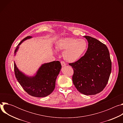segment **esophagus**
Returning a JSON list of instances; mask_svg holds the SVG:
<instances>
[{
    "mask_svg": "<svg viewBox=\"0 0 123 123\" xmlns=\"http://www.w3.org/2000/svg\"><path fill=\"white\" fill-rule=\"evenodd\" d=\"M61 65L62 67H64V66H65L66 65V64L64 62V61H61Z\"/></svg>",
    "mask_w": 123,
    "mask_h": 123,
    "instance_id": "34e87169",
    "label": "esophagus"
}]
</instances>
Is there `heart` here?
I'll list each match as a JSON object with an SVG mask.
<instances>
[{
	"label": "heart",
	"mask_w": 123,
	"mask_h": 123,
	"mask_svg": "<svg viewBox=\"0 0 123 123\" xmlns=\"http://www.w3.org/2000/svg\"><path fill=\"white\" fill-rule=\"evenodd\" d=\"M87 48V42L84 39L68 37L58 40L55 45L56 51H64V59L70 63L78 61L85 53Z\"/></svg>",
	"instance_id": "b5f03b06"
}]
</instances>
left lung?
Listing matches in <instances>:
<instances>
[{"mask_svg":"<svg viewBox=\"0 0 123 123\" xmlns=\"http://www.w3.org/2000/svg\"><path fill=\"white\" fill-rule=\"evenodd\" d=\"M84 37L89 43L85 55L68 64L74 69L73 81L77 90L85 95H95L106 86L111 71V62L106 45L91 37Z\"/></svg>","mask_w":123,"mask_h":123,"instance_id":"obj_1","label":"left lung"}]
</instances>
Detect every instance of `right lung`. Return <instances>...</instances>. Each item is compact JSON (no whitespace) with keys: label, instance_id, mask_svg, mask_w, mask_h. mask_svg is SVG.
<instances>
[{"label":"right lung","instance_id":"right-lung-1","mask_svg":"<svg viewBox=\"0 0 123 123\" xmlns=\"http://www.w3.org/2000/svg\"><path fill=\"white\" fill-rule=\"evenodd\" d=\"M30 36L24 38L14 50V55L19 45L25 40L31 38ZM61 65L59 61H52L43 64L39 68L36 74L28 76L20 71L14 62V71L16 79L29 95L37 97H44L54 91L55 81L58 75Z\"/></svg>","mask_w":123,"mask_h":123}]
</instances>
